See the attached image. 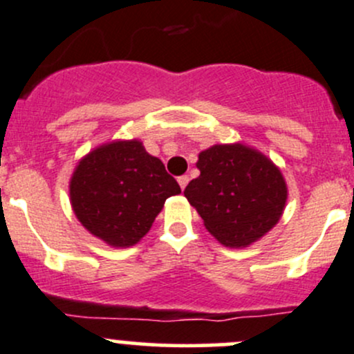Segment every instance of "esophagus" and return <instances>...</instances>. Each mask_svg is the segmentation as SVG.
Listing matches in <instances>:
<instances>
[{
	"label": "esophagus",
	"mask_w": 354,
	"mask_h": 354,
	"mask_svg": "<svg viewBox=\"0 0 354 354\" xmlns=\"http://www.w3.org/2000/svg\"><path fill=\"white\" fill-rule=\"evenodd\" d=\"M177 182H178V185H180V189L184 190L185 185L189 184V176H180V177L177 178Z\"/></svg>",
	"instance_id": "obj_1"
}]
</instances>
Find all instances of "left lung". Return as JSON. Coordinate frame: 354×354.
Returning a JSON list of instances; mask_svg holds the SVG:
<instances>
[{"mask_svg":"<svg viewBox=\"0 0 354 354\" xmlns=\"http://www.w3.org/2000/svg\"><path fill=\"white\" fill-rule=\"evenodd\" d=\"M201 176L184 190L221 244L245 248L279 221L288 189L279 169L248 147L214 145L198 153Z\"/></svg>","mask_w":354,"mask_h":354,"instance_id":"obj_1","label":"left lung"}]
</instances>
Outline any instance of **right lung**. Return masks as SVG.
<instances>
[{
	"label": "right lung",
	"mask_w": 354,
	"mask_h": 354,
	"mask_svg": "<svg viewBox=\"0 0 354 354\" xmlns=\"http://www.w3.org/2000/svg\"><path fill=\"white\" fill-rule=\"evenodd\" d=\"M178 192L176 178L137 140L98 147L78 164L70 182L78 221L115 248L140 241L167 198Z\"/></svg>",
	"instance_id": "add662e5"
}]
</instances>
